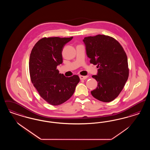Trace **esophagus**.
Listing matches in <instances>:
<instances>
[{
  "instance_id": "34e87169",
  "label": "esophagus",
  "mask_w": 150,
  "mask_h": 150,
  "mask_svg": "<svg viewBox=\"0 0 150 150\" xmlns=\"http://www.w3.org/2000/svg\"><path fill=\"white\" fill-rule=\"evenodd\" d=\"M79 78L81 80H86L88 78V76H82V75H80Z\"/></svg>"
}]
</instances>
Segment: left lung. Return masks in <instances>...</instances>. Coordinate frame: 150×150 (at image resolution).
I'll return each mask as SVG.
<instances>
[{
    "instance_id": "obj_1",
    "label": "left lung",
    "mask_w": 150,
    "mask_h": 150,
    "mask_svg": "<svg viewBox=\"0 0 150 150\" xmlns=\"http://www.w3.org/2000/svg\"><path fill=\"white\" fill-rule=\"evenodd\" d=\"M83 41L91 64L98 68L97 75L92 76L98 85L91 94L100 101L111 102L119 96L128 80L127 54L120 43L109 36H88Z\"/></svg>"
}]
</instances>
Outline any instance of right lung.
I'll use <instances>...</instances> for the list:
<instances>
[{"mask_svg":"<svg viewBox=\"0 0 150 150\" xmlns=\"http://www.w3.org/2000/svg\"><path fill=\"white\" fill-rule=\"evenodd\" d=\"M70 38H44L31 50L29 71L36 90L44 100L53 106L69 100L75 92L80 79L78 75L66 77L57 66L62 63V52Z\"/></svg>","mask_w":150,"mask_h":150,"instance_id":"obj_1","label":"right lung"}]
</instances>
